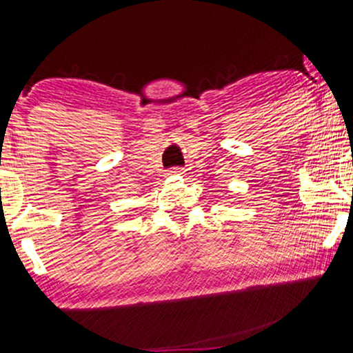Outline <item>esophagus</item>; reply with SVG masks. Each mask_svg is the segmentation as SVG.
<instances>
[{
  "label": "esophagus",
  "mask_w": 353,
  "mask_h": 353,
  "mask_svg": "<svg viewBox=\"0 0 353 353\" xmlns=\"http://www.w3.org/2000/svg\"><path fill=\"white\" fill-rule=\"evenodd\" d=\"M182 172H184V169L182 168H172L171 171H169V174H182Z\"/></svg>",
  "instance_id": "34e87169"
}]
</instances>
